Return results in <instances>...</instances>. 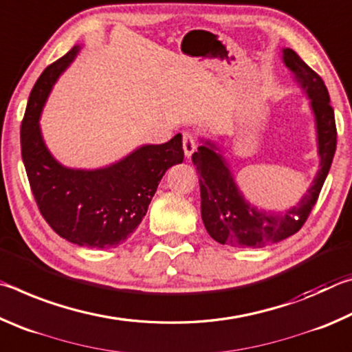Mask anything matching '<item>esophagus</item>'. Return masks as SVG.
<instances>
[{"label":"esophagus","instance_id":"esophagus-1","mask_svg":"<svg viewBox=\"0 0 352 352\" xmlns=\"http://www.w3.org/2000/svg\"><path fill=\"white\" fill-rule=\"evenodd\" d=\"M195 148H197V138H195V135L190 133V132H184L183 133V151H184V155H186L188 158H190V155L195 152Z\"/></svg>","mask_w":352,"mask_h":352}]
</instances>
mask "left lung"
<instances>
[{"label":"left lung","mask_w":352,"mask_h":352,"mask_svg":"<svg viewBox=\"0 0 352 352\" xmlns=\"http://www.w3.org/2000/svg\"><path fill=\"white\" fill-rule=\"evenodd\" d=\"M283 57L285 67L295 74L298 85L311 99L317 124L320 169L311 188L296 206L284 212L262 211L243 199L228 164L222 155L216 152V144L205 141V144L192 153V163L200 175L201 219L208 234L222 245L261 248L295 234L305 225L314 205L317 204L320 190L331 169L337 147V127L327 88L323 79L309 68L294 50L285 47Z\"/></svg>","instance_id":"obj_1"}]
</instances>
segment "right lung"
<instances>
[{"label": "right lung", "mask_w": 352, "mask_h": 352, "mask_svg": "<svg viewBox=\"0 0 352 352\" xmlns=\"http://www.w3.org/2000/svg\"><path fill=\"white\" fill-rule=\"evenodd\" d=\"M77 52L74 46L35 82L21 122V157L41 216L58 236L80 247L116 248L138 228L166 170L183 162L182 135L142 146L102 169H69L56 162L38 119L52 85Z\"/></svg>", "instance_id": "add662e5"}]
</instances>
